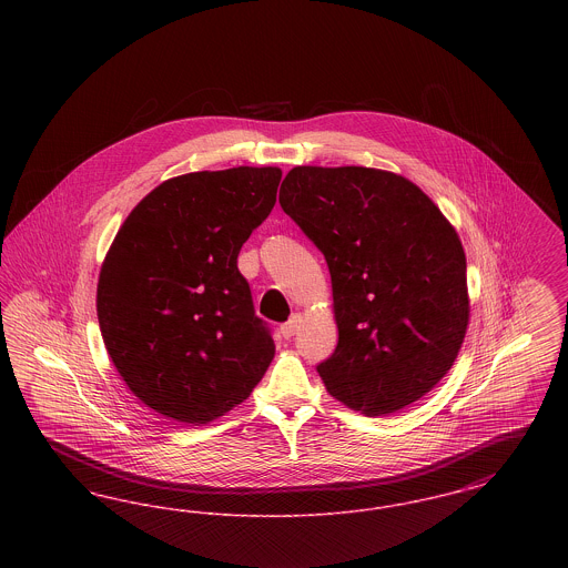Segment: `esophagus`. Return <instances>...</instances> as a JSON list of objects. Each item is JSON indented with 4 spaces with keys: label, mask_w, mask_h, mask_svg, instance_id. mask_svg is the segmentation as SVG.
Segmentation results:
<instances>
[{
    "label": "esophagus",
    "mask_w": 568,
    "mask_h": 568,
    "mask_svg": "<svg viewBox=\"0 0 568 568\" xmlns=\"http://www.w3.org/2000/svg\"><path fill=\"white\" fill-rule=\"evenodd\" d=\"M300 324H302L300 315H294V317H292L287 324L281 325V334H283V338H292V336L296 334Z\"/></svg>",
    "instance_id": "34e87169"
}]
</instances>
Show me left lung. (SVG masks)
Masks as SVG:
<instances>
[{
  "instance_id": "left-lung-1",
  "label": "left lung",
  "mask_w": 568,
  "mask_h": 568,
  "mask_svg": "<svg viewBox=\"0 0 568 568\" xmlns=\"http://www.w3.org/2000/svg\"><path fill=\"white\" fill-rule=\"evenodd\" d=\"M281 209L324 253L338 345L317 366L327 392L381 417L449 373L470 302L456 227L405 176L362 165H296Z\"/></svg>"
}]
</instances>
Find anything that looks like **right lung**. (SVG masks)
Segmentation results:
<instances>
[{
    "label": "right lung",
    "instance_id": "add662e5",
    "mask_svg": "<svg viewBox=\"0 0 568 568\" xmlns=\"http://www.w3.org/2000/svg\"><path fill=\"white\" fill-rule=\"evenodd\" d=\"M281 168L190 172L144 195L98 281L116 373L163 417L202 426L241 405L274 357L239 253L271 215Z\"/></svg>",
    "mask_w": 568,
    "mask_h": 568
}]
</instances>
